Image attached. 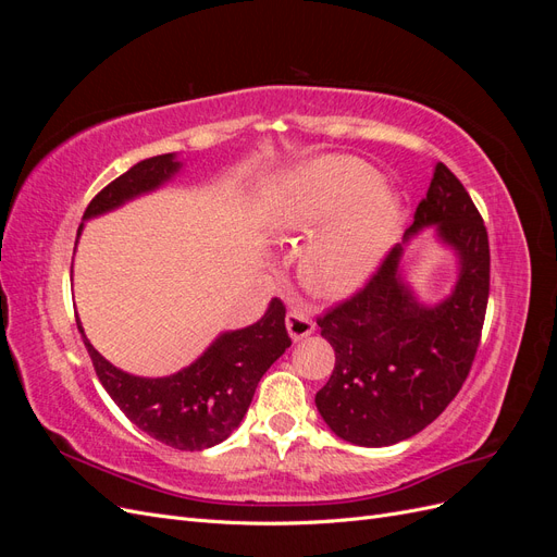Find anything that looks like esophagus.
<instances>
[{
	"instance_id": "1",
	"label": "esophagus",
	"mask_w": 557,
	"mask_h": 557,
	"mask_svg": "<svg viewBox=\"0 0 557 557\" xmlns=\"http://www.w3.org/2000/svg\"><path fill=\"white\" fill-rule=\"evenodd\" d=\"M285 327H288L290 339L299 342V339H305V336L313 334L315 323H313V318L307 311L293 309L288 315H285Z\"/></svg>"
}]
</instances>
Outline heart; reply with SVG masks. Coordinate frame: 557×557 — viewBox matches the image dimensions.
<instances>
[{
  "label": "heart",
  "instance_id": "b5f03b06",
  "mask_svg": "<svg viewBox=\"0 0 557 557\" xmlns=\"http://www.w3.org/2000/svg\"><path fill=\"white\" fill-rule=\"evenodd\" d=\"M399 211L397 193L379 183L374 166L358 158H318L283 181L267 221L276 237H301L337 214L301 250L299 274L315 295L342 299L374 276Z\"/></svg>",
  "mask_w": 557,
  "mask_h": 557
}]
</instances>
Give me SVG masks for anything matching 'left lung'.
Instances as JSON below:
<instances>
[{"label":"left lung","instance_id":"left-lung-1","mask_svg":"<svg viewBox=\"0 0 557 557\" xmlns=\"http://www.w3.org/2000/svg\"><path fill=\"white\" fill-rule=\"evenodd\" d=\"M425 226L459 256L448 298L423 306L403 283L397 244L360 293L318 318L334 348V372L315 407L344 442L393 446L425 430L460 393L481 342L491 290V248L465 185L436 162L404 243Z\"/></svg>","mask_w":557,"mask_h":557}]
</instances>
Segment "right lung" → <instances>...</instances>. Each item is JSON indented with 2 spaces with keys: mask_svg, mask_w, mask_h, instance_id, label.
I'll return each mask as SVG.
<instances>
[{
  "mask_svg": "<svg viewBox=\"0 0 557 557\" xmlns=\"http://www.w3.org/2000/svg\"><path fill=\"white\" fill-rule=\"evenodd\" d=\"M183 162L176 153L141 160L111 181L83 213L90 221L125 201L158 190ZM83 225L78 227L81 234ZM97 379L134 425L153 440L178 450H205L225 442L244 420L256 387L293 342L285 330V307L272 299L264 315L244 330L223 332L181 372L162 379H144L113 367L88 342L76 318Z\"/></svg>",
  "mask_w": 557,
  "mask_h": 557,
  "instance_id": "add662e5",
  "label": "right lung"
}]
</instances>
